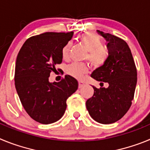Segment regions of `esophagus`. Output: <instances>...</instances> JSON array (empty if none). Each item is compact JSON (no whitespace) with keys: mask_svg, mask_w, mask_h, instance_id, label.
Returning <instances> with one entry per match:
<instances>
[{"mask_svg":"<svg viewBox=\"0 0 150 150\" xmlns=\"http://www.w3.org/2000/svg\"><path fill=\"white\" fill-rule=\"evenodd\" d=\"M84 85H85V83H83V82L79 81V88H82V87H83V86H84Z\"/></svg>","mask_w":150,"mask_h":150,"instance_id":"esophagus-1","label":"esophagus"}]
</instances>
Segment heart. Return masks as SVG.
Returning a JSON list of instances; mask_svg holds the SVG:
<instances>
[{
    "label": "heart",
    "mask_w": 150,
    "mask_h": 150,
    "mask_svg": "<svg viewBox=\"0 0 150 150\" xmlns=\"http://www.w3.org/2000/svg\"><path fill=\"white\" fill-rule=\"evenodd\" d=\"M83 46L88 51V60L95 66L102 65L108 57V50L102 46V40L98 34L94 32H86L79 37ZM71 43H68L62 49V57L67 59L69 57ZM88 72V67L84 64L72 63L67 67V73L71 76L80 79Z\"/></svg>",
    "instance_id": "obj_1"
}]
</instances>
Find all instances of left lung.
<instances>
[{
  "instance_id": "obj_1",
  "label": "left lung",
  "mask_w": 150,
  "mask_h": 150,
  "mask_svg": "<svg viewBox=\"0 0 150 150\" xmlns=\"http://www.w3.org/2000/svg\"><path fill=\"white\" fill-rule=\"evenodd\" d=\"M107 42L108 57L91 76L109 84L94 88L93 96L86 103L91 118L101 124L120 120L132 105L137 84V69L132 52L125 40L109 33L97 30Z\"/></svg>"
}]
</instances>
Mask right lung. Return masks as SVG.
Returning <instances> with one entry per match:
<instances>
[{
  "label": "right lung",
  "instance_id": "add662e5",
  "mask_svg": "<svg viewBox=\"0 0 150 150\" xmlns=\"http://www.w3.org/2000/svg\"><path fill=\"white\" fill-rule=\"evenodd\" d=\"M74 32H46L33 36L18 52L15 67V86L28 114L41 124H51L64 114L67 99L78 88L70 75L50 83V73L62 62V49Z\"/></svg>",
  "mask_w": 150,
  "mask_h": 150
}]
</instances>
